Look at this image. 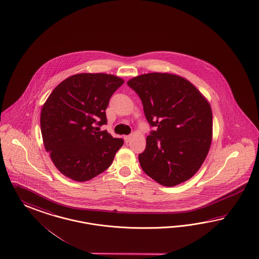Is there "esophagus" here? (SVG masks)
<instances>
[{"mask_svg": "<svg viewBox=\"0 0 259 259\" xmlns=\"http://www.w3.org/2000/svg\"><path fill=\"white\" fill-rule=\"evenodd\" d=\"M124 139H125V142L128 143L133 139V135H125V137H124Z\"/></svg>", "mask_w": 259, "mask_h": 259, "instance_id": "34e87169", "label": "esophagus"}]
</instances>
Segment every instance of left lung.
Instances as JSON below:
<instances>
[{
	"label": "left lung",
	"instance_id": "1",
	"mask_svg": "<svg viewBox=\"0 0 259 259\" xmlns=\"http://www.w3.org/2000/svg\"><path fill=\"white\" fill-rule=\"evenodd\" d=\"M126 83L142 101L150 125L146 150L139 154L144 172L165 187H175L194 176L208 155L212 139L209 101L181 76L152 72Z\"/></svg>",
	"mask_w": 259,
	"mask_h": 259
}]
</instances>
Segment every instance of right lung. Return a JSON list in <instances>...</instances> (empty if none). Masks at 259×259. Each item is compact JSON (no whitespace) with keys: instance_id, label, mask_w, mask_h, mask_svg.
<instances>
[{"instance_id":"add662e5","label":"right lung","mask_w":259,"mask_h":259,"mask_svg":"<svg viewBox=\"0 0 259 259\" xmlns=\"http://www.w3.org/2000/svg\"><path fill=\"white\" fill-rule=\"evenodd\" d=\"M124 80L106 73L69 76L42 105L40 124L46 150L59 171L77 181H89L111 165L124 141L100 126L105 110Z\"/></svg>"}]
</instances>
